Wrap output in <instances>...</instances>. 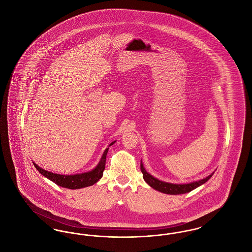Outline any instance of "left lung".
<instances>
[{"mask_svg": "<svg viewBox=\"0 0 252 252\" xmlns=\"http://www.w3.org/2000/svg\"><path fill=\"white\" fill-rule=\"evenodd\" d=\"M141 171L143 173L144 181L150 187H152L153 189H155L158 192L167 193V194H181V193L191 192L192 190H194L195 188H197L200 185L204 184L205 182H207L213 177V175L215 173V172H213L211 175H209L205 179L197 180V181H193V182H190V183H184V184H176V183H170V182H165V181H162V180H158L155 177H153L152 175L147 173L146 170L144 169L142 160H141Z\"/></svg>", "mask_w": 252, "mask_h": 252, "instance_id": "8db88e82", "label": "left lung"}]
</instances>
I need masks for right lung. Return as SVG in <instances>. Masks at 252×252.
I'll return each instance as SVG.
<instances>
[{"label": "right lung", "mask_w": 252, "mask_h": 252, "mask_svg": "<svg viewBox=\"0 0 252 252\" xmlns=\"http://www.w3.org/2000/svg\"><path fill=\"white\" fill-rule=\"evenodd\" d=\"M113 144H115V142L110 143L108 147L111 146ZM108 147L105 149L103 155L101 157V158L95 167L94 168L93 170H91L89 172H85V173L75 174V175H60V174H55V173L46 171V170L39 167L35 162H33V164L42 176H44L45 178H47L51 181L55 182L59 186H61L63 188H67V189H72V190L81 189V188L94 185L103 177V172L105 170L106 158L108 154Z\"/></svg>", "instance_id": "1"}]
</instances>
